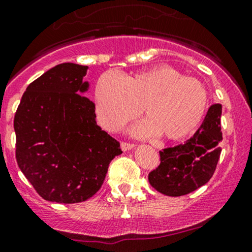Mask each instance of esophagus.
I'll use <instances>...</instances> for the list:
<instances>
[{
  "label": "esophagus",
  "mask_w": 252,
  "mask_h": 252,
  "mask_svg": "<svg viewBox=\"0 0 252 252\" xmlns=\"http://www.w3.org/2000/svg\"><path fill=\"white\" fill-rule=\"evenodd\" d=\"M133 148H134V144H132V143H127V142L121 143V149H123L124 151L131 150V149H133Z\"/></svg>",
  "instance_id": "obj_1"
}]
</instances>
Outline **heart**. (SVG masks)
Returning a JSON list of instances; mask_svg holds the SVG:
<instances>
[{
	"label": "heart",
	"instance_id": "1",
	"mask_svg": "<svg viewBox=\"0 0 252 252\" xmlns=\"http://www.w3.org/2000/svg\"><path fill=\"white\" fill-rule=\"evenodd\" d=\"M94 113L107 131H116L143 113L148 120L134 128L138 136L166 140L189 137L201 125L208 108V91L196 78L184 77L167 64L120 77L107 72L97 80Z\"/></svg>",
	"mask_w": 252,
	"mask_h": 252
}]
</instances>
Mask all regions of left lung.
Instances as JSON below:
<instances>
[{
	"label": "left lung",
	"mask_w": 252,
	"mask_h": 252,
	"mask_svg": "<svg viewBox=\"0 0 252 252\" xmlns=\"http://www.w3.org/2000/svg\"><path fill=\"white\" fill-rule=\"evenodd\" d=\"M222 105H210L201 127L190 139L159 151L161 163L148 175L155 190L179 197L197 190L213 177L220 158Z\"/></svg>",
	"instance_id": "1"
}]
</instances>
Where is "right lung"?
<instances>
[{"mask_svg": "<svg viewBox=\"0 0 252 252\" xmlns=\"http://www.w3.org/2000/svg\"><path fill=\"white\" fill-rule=\"evenodd\" d=\"M88 66L58 64L32 82L14 116L19 168L45 201L79 203L101 189L120 143L96 124L83 94ZM82 94L80 95V94Z\"/></svg>", "mask_w": 252, "mask_h": 252, "instance_id": "add662e5", "label": "right lung"}]
</instances>
